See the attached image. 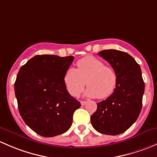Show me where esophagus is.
<instances>
[{
    "mask_svg": "<svg viewBox=\"0 0 157 157\" xmlns=\"http://www.w3.org/2000/svg\"><path fill=\"white\" fill-rule=\"evenodd\" d=\"M86 103H87V101H81V104H82V106H84L85 104H86Z\"/></svg>",
    "mask_w": 157,
    "mask_h": 157,
    "instance_id": "1",
    "label": "esophagus"
}]
</instances>
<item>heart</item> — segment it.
Returning <instances> with one entry per match:
<instances>
[{"label": "heart", "instance_id": "b5f03b06", "mask_svg": "<svg viewBox=\"0 0 157 157\" xmlns=\"http://www.w3.org/2000/svg\"><path fill=\"white\" fill-rule=\"evenodd\" d=\"M76 69L70 67L66 71L63 81L71 95L78 96L88 85L85 95L100 99L107 98L113 93L117 83L114 69L104 66L103 61L93 56H86L76 63Z\"/></svg>", "mask_w": 157, "mask_h": 157}]
</instances>
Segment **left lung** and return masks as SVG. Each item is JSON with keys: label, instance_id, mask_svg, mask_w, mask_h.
<instances>
[{"label": "left lung", "instance_id": "8db88e82", "mask_svg": "<svg viewBox=\"0 0 157 157\" xmlns=\"http://www.w3.org/2000/svg\"><path fill=\"white\" fill-rule=\"evenodd\" d=\"M98 55L106 59L117 75L113 93L98 103L90 116L92 126L101 134L117 135L128 130L140 115L144 92L141 69L135 59L127 53L104 50Z\"/></svg>", "mask_w": 157, "mask_h": 157}]
</instances>
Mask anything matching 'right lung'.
<instances>
[{"label": "right lung", "mask_w": 157, "mask_h": 157, "mask_svg": "<svg viewBox=\"0 0 157 157\" xmlns=\"http://www.w3.org/2000/svg\"><path fill=\"white\" fill-rule=\"evenodd\" d=\"M74 56L37 55L22 66L14 84L21 117L43 137L62 135L69 129L73 113L81 106L63 81Z\"/></svg>", "instance_id": "obj_1"}]
</instances>
